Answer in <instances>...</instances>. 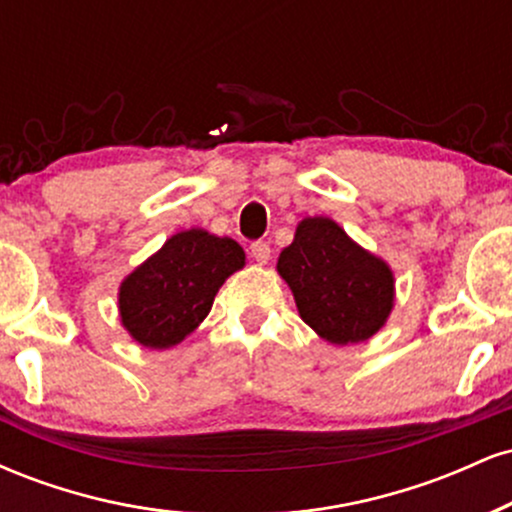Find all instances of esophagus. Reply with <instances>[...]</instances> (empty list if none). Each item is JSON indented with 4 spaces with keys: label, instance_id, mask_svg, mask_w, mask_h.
<instances>
[{
    "label": "esophagus",
    "instance_id": "obj_1",
    "mask_svg": "<svg viewBox=\"0 0 512 512\" xmlns=\"http://www.w3.org/2000/svg\"><path fill=\"white\" fill-rule=\"evenodd\" d=\"M250 255L255 257L257 264H267L269 257H272V248L267 243H262V240H257V243L250 245Z\"/></svg>",
    "mask_w": 512,
    "mask_h": 512
}]
</instances>
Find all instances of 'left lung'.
I'll list each match as a JSON object with an SVG mask.
<instances>
[{
    "instance_id": "1",
    "label": "left lung",
    "mask_w": 512,
    "mask_h": 512,
    "mask_svg": "<svg viewBox=\"0 0 512 512\" xmlns=\"http://www.w3.org/2000/svg\"><path fill=\"white\" fill-rule=\"evenodd\" d=\"M276 272L293 291L305 325L330 344L366 342L395 305V276L387 262L363 250L327 216L298 223Z\"/></svg>"
}]
</instances>
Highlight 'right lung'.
Listing matches in <instances>:
<instances>
[{
  "mask_svg": "<svg viewBox=\"0 0 512 512\" xmlns=\"http://www.w3.org/2000/svg\"><path fill=\"white\" fill-rule=\"evenodd\" d=\"M236 240L190 228L170 236L120 284L117 308L129 337L149 349H170L209 315L223 281L243 269Z\"/></svg>",
  "mask_w": 512,
  "mask_h": 512,
  "instance_id": "add662e5",
  "label": "right lung"
}]
</instances>
